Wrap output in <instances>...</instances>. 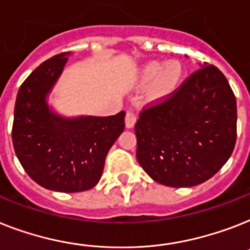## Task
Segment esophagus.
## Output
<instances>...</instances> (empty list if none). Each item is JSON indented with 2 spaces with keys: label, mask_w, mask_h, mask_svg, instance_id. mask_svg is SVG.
<instances>
[{
  "label": "esophagus",
  "mask_w": 250,
  "mask_h": 250,
  "mask_svg": "<svg viewBox=\"0 0 250 250\" xmlns=\"http://www.w3.org/2000/svg\"><path fill=\"white\" fill-rule=\"evenodd\" d=\"M136 121H137V117H136L135 113L127 111V114H125V127L127 128H133L136 125Z\"/></svg>",
  "instance_id": "esophagus-1"
}]
</instances>
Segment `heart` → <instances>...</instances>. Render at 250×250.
<instances>
[{
  "mask_svg": "<svg viewBox=\"0 0 250 250\" xmlns=\"http://www.w3.org/2000/svg\"><path fill=\"white\" fill-rule=\"evenodd\" d=\"M185 69L181 62L151 60L144 64L139 73V86H149L147 97L151 101H163L173 96L184 82Z\"/></svg>",
  "mask_w": 250,
  "mask_h": 250,
  "instance_id": "1",
  "label": "heart"
}]
</instances>
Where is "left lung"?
Instances as JSON below:
<instances>
[{
	"mask_svg": "<svg viewBox=\"0 0 250 250\" xmlns=\"http://www.w3.org/2000/svg\"><path fill=\"white\" fill-rule=\"evenodd\" d=\"M171 99L144 110L136 157L158 184L191 188L224 167L236 141V99L220 69L200 62Z\"/></svg>",
	"mask_w": 250,
	"mask_h": 250,
	"instance_id": "obj_1",
	"label": "left lung"
}]
</instances>
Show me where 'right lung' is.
<instances>
[{
    "instance_id": "obj_1",
    "label": "right lung",
    "mask_w": 250,
    "mask_h": 250,
    "mask_svg": "<svg viewBox=\"0 0 250 250\" xmlns=\"http://www.w3.org/2000/svg\"><path fill=\"white\" fill-rule=\"evenodd\" d=\"M72 52L55 55L20 86L14 110L15 154L34 182L79 192L100 181L109 150L125 131V111L109 117H66L48 104Z\"/></svg>"
}]
</instances>
